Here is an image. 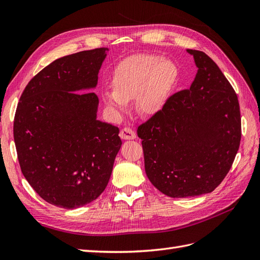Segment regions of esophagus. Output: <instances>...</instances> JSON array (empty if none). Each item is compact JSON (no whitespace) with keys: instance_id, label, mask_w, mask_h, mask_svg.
I'll list each match as a JSON object with an SVG mask.
<instances>
[{"instance_id":"obj_1","label":"esophagus","mask_w":260,"mask_h":260,"mask_svg":"<svg viewBox=\"0 0 260 260\" xmlns=\"http://www.w3.org/2000/svg\"><path fill=\"white\" fill-rule=\"evenodd\" d=\"M120 138L122 140H135L137 138V135L132 129L125 127L120 131Z\"/></svg>"}]
</instances>
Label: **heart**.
Listing matches in <instances>:
<instances>
[{
  "mask_svg": "<svg viewBox=\"0 0 260 260\" xmlns=\"http://www.w3.org/2000/svg\"><path fill=\"white\" fill-rule=\"evenodd\" d=\"M178 68L171 60L157 55L139 54L123 59L114 70L113 88L102 99L118 115L135 100L137 112L151 116L160 112L178 81Z\"/></svg>",
  "mask_w": 260,
  "mask_h": 260,
  "instance_id": "heart-1",
  "label": "heart"
}]
</instances>
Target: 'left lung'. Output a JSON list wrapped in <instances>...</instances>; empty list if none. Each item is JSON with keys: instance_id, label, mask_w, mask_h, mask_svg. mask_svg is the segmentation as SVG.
I'll use <instances>...</instances> for the list:
<instances>
[{"instance_id": "obj_1", "label": "left lung", "mask_w": 260, "mask_h": 260, "mask_svg": "<svg viewBox=\"0 0 260 260\" xmlns=\"http://www.w3.org/2000/svg\"><path fill=\"white\" fill-rule=\"evenodd\" d=\"M198 73L190 89L169 98L140 125L146 176L170 198L210 193L222 182L241 141L238 96L216 62L186 50Z\"/></svg>"}]
</instances>
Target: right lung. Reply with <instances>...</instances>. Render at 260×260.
<instances>
[{
  "label": "right lung",
  "instance_id": "right-lung-1",
  "mask_svg": "<svg viewBox=\"0 0 260 260\" xmlns=\"http://www.w3.org/2000/svg\"><path fill=\"white\" fill-rule=\"evenodd\" d=\"M107 48L54 60L23 90L14 120L22 175L52 205L75 209L96 200L121 147L119 129L98 119L99 72Z\"/></svg>",
  "mask_w": 260,
  "mask_h": 260
}]
</instances>
